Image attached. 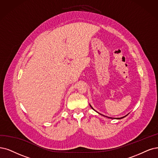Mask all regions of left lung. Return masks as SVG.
<instances>
[{"instance_id": "left-lung-1", "label": "left lung", "mask_w": 158, "mask_h": 158, "mask_svg": "<svg viewBox=\"0 0 158 158\" xmlns=\"http://www.w3.org/2000/svg\"><path fill=\"white\" fill-rule=\"evenodd\" d=\"M90 106L91 107V108H92V109L93 110H94V109H93V108H92V106H90ZM102 115H103V114H102ZM127 115H126V116H123V117H121V118H116V119H122V118H124V117H125V116H126ZM103 116H106V117H107V118H111V119H114V118H111V117H108V116H104V115H103ZM114 119H115V118H114Z\"/></svg>"}]
</instances>
